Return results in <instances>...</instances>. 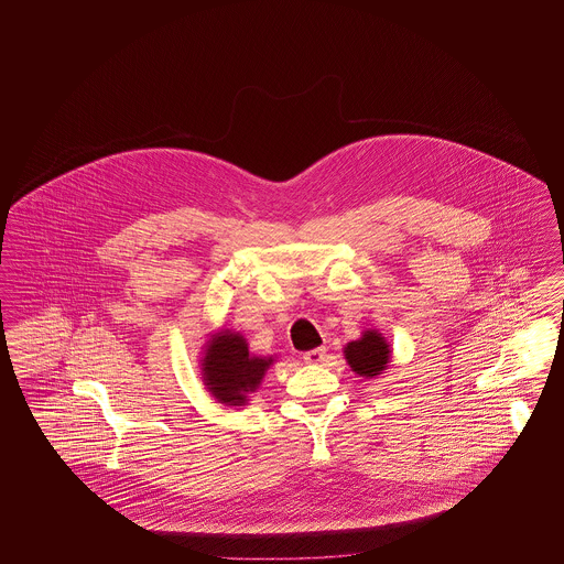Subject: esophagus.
<instances>
[{
  "label": "esophagus",
  "mask_w": 564,
  "mask_h": 564,
  "mask_svg": "<svg viewBox=\"0 0 564 564\" xmlns=\"http://www.w3.org/2000/svg\"><path fill=\"white\" fill-rule=\"evenodd\" d=\"M302 359H304V364H319L325 359V347H317V349L306 350L304 355H302Z\"/></svg>",
  "instance_id": "34e87169"
}]
</instances>
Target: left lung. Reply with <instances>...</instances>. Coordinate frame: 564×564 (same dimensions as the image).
<instances>
[{
	"instance_id": "left-lung-1",
	"label": "left lung",
	"mask_w": 564,
	"mask_h": 564,
	"mask_svg": "<svg viewBox=\"0 0 564 564\" xmlns=\"http://www.w3.org/2000/svg\"><path fill=\"white\" fill-rule=\"evenodd\" d=\"M345 359L355 375L376 378L387 370L391 361V347L382 334L366 329L359 340H352L345 347Z\"/></svg>"
}]
</instances>
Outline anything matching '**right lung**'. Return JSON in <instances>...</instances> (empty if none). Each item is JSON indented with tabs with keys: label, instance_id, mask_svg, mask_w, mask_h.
<instances>
[{
	"label": "right lung",
	"instance_id": "1",
	"mask_svg": "<svg viewBox=\"0 0 564 564\" xmlns=\"http://www.w3.org/2000/svg\"><path fill=\"white\" fill-rule=\"evenodd\" d=\"M203 380L215 400L226 405H245L272 366V357H256L249 352L239 332L221 329L205 347Z\"/></svg>",
	"mask_w": 564,
	"mask_h": 564
}]
</instances>
